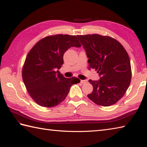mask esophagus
Masks as SVG:
<instances>
[{
  "instance_id": "esophagus-1",
  "label": "esophagus",
  "mask_w": 147,
  "mask_h": 147,
  "mask_svg": "<svg viewBox=\"0 0 147 147\" xmlns=\"http://www.w3.org/2000/svg\"><path fill=\"white\" fill-rule=\"evenodd\" d=\"M87 82H88V80H81V83H83V84L87 83Z\"/></svg>"
}]
</instances>
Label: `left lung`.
I'll list each match as a JSON object with an SVG mask.
<instances>
[{
	"mask_svg": "<svg viewBox=\"0 0 147 147\" xmlns=\"http://www.w3.org/2000/svg\"><path fill=\"white\" fill-rule=\"evenodd\" d=\"M88 57L89 69L100 76L98 81L89 80L93 91L88 98L101 106L112 105L122 98L131 83L129 57L116 39L99 34L77 35Z\"/></svg>",
	"mask_w": 147,
	"mask_h": 147,
	"instance_id": "left-lung-1",
	"label": "left lung"
}]
</instances>
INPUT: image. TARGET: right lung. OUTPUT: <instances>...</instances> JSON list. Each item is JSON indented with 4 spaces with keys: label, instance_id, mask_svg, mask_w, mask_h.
<instances>
[{
    "label": "right lung",
    "instance_id": "add662e5",
    "mask_svg": "<svg viewBox=\"0 0 147 147\" xmlns=\"http://www.w3.org/2000/svg\"><path fill=\"white\" fill-rule=\"evenodd\" d=\"M80 47L75 35L57 34L44 37L29 51L22 69V77L32 99L44 107H53L67 96L71 86L80 82L65 78L58 70L69 48Z\"/></svg>",
    "mask_w": 147,
    "mask_h": 147
}]
</instances>
